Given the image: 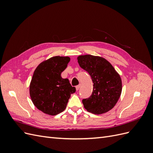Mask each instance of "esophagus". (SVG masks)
Here are the masks:
<instances>
[{
    "mask_svg": "<svg viewBox=\"0 0 153 153\" xmlns=\"http://www.w3.org/2000/svg\"><path fill=\"white\" fill-rule=\"evenodd\" d=\"M80 87H81V84H79L78 85L76 86V91H78V90H79V89L80 88Z\"/></svg>",
    "mask_w": 153,
    "mask_h": 153,
    "instance_id": "1",
    "label": "esophagus"
}]
</instances>
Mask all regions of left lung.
<instances>
[{
  "mask_svg": "<svg viewBox=\"0 0 153 153\" xmlns=\"http://www.w3.org/2000/svg\"><path fill=\"white\" fill-rule=\"evenodd\" d=\"M80 66L90 75L93 82V91L82 103L87 112L102 114L112 110L121 96L122 80L107 60L100 56L82 55L77 57Z\"/></svg>",
  "mask_w": 153,
  "mask_h": 153,
  "instance_id": "8db88e82",
  "label": "left lung"
}]
</instances>
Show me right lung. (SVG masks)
Wrapping results in <instances>:
<instances>
[{
  "label": "right lung",
  "mask_w": 153,
  "mask_h": 153,
  "mask_svg": "<svg viewBox=\"0 0 153 153\" xmlns=\"http://www.w3.org/2000/svg\"><path fill=\"white\" fill-rule=\"evenodd\" d=\"M70 61L69 57L53 56L37 66L29 86V94L36 107L43 113L55 115L66 108L71 94L75 93L68 78L61 73Z\"/></svg>",
  "instance_id": "add662e5"
}]
</instances>
